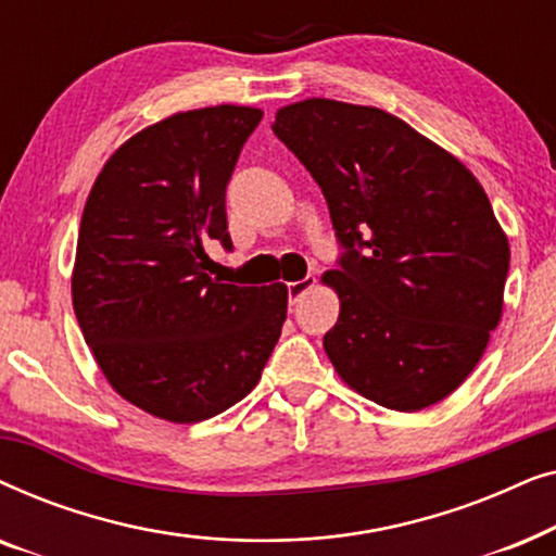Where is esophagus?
Wrapping results in <instances>:
<instances>
[{
  "mask_svg": "<svg viewBox=\"0 0 556 556\" xmlns=\"http://www.w3.org/2000/svg\"><path fill=\"white\" fill-rule=\"evenodd\" d=\"M314 286H316L314 276H306L303 280H293V283H288V299H291V303H295L303 293H308Z\"/></svg>",
  "mask_w": 556,
  "mask_h": 556,
  "instance_id": "esophagus-1",
  "label": "esophagus"
}]
</instances>
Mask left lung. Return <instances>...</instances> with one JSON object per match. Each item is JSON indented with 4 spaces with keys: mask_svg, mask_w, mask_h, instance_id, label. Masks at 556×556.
I'll return each instance as SVG.
<instances>
[{
    "mask_svg": "<svg viewBox=\"0 0 556 556\" xmlns=\"http://www.w3.org/2000/svg\"><path fill=\"white\" fill-rule=\"evenodd\" d=\"M273 131L311 172L344 253L324 276L339 321L324 349L377 405L417 413L458 390L504 311L508 240L478 179L392 113L329 98Z\"/></svg>",
    "mask_w": 556,
    "mask_h": 556,
    "instance_id": "obj_1",
    "label": "left lung"
}]
</instances>
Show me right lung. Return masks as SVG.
Masks as SVG:
<instances>
[{"mask_svg":"<svg viewBox=\"0 0 556 556\" xmlns=\"http://www.w3.org/2000/svg\"><path fill=\"white\" fill-rule=\"evenodd\" d=\"M263 111L212 105L159 121L116 149L83 210L73 308L121 397L200 422L257 384L286 321L288 288L210 278L232 250L225 189Z\"/></svg>","mask_w":556,"mask_h":556,"instance_id":"obj_1","label":"right lung"}]
</instances>
